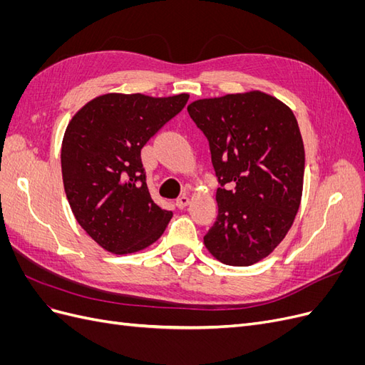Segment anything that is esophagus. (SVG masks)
<instances>
[{
    "mask_svg": "<svg viewBox=\"0 0 365 365\" xmlns=\"http://www.w3.org/2000/svg\"><path fill=\"white\" fill-rule=\"evenodd\" d=\"M189 202H190V197L187 196V195H182V196L178 197V200H176V207H178V208H185L187 205H189Z\"/></svg>",
    "mask_w": 365,
    "mask_h": 365,
    "instance_id": "esophagus-1",
    "label": "esophagus"
}]
</instances>
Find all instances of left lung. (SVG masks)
Masks as SVG:
<instances>
[{
    "mask_svg": "<svg viewBox=\"0 0 365 365\" xmlns=\"http://www.w3.org/2000/svg\"><path fill=\"white\" fill-rule=\"evenodd\" d=\"M187 111L208 140L220 184L204 244L222 263L250 267L280 244L300 207V128L288 106L260 91L204 98Z\"/></svg>",
    "mask_w": 365,
    "mask_h": 365,
    "instance_id": "left-lung-1",
    "label": "left lung"
}]
</instances>
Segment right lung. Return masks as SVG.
<instances>
[{
    "label": "right lung",
    "instance_id": "add662e5",
    "mask_svg": "<svg viewBox=\"0 0 365 365\" xmlns=\"http://www.w3.org/2000/svg\"><path fill=\"white\" fill-rule=\"evenodd\" d=\"M189 94H105L88 102L65 130L62 178L77 222L109 252L153 244L173 216L153 202L141 149L182 111Z\"/></svg>",
    "mask_w": 365,
    "mask_h": 365
}]
</instances>
